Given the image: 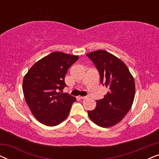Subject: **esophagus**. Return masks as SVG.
<instances>
[{"label": "esophagus", "instance_id": "34e87169", "mask_svg": "<svg viewBox=\"0 0 159 159\" xmlns=\"http://www.w3.org/2000/svg\"><path fill=\"white\" fill-rule=\"evenodd\" d=\"M80 99H85L86 98V96H80L79 97Z\"/></svg>", "mask_w": 159, "mask_h": 159}]
</instances>
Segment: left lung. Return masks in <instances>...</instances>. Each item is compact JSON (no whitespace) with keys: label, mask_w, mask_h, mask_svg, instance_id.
I'll return each mask as SVG.
<instances>
[{"label":"left lung","mask_w":159,"mask_h":159,"mask_svg":"<svg viewBox=\"0 0 159 159\" xmlns=\"http://www.w3.org/2000/svg\"><path fill=\"white\" fill-rule=\"evenodd\" d=\"M87 56L98 71L101 83L108 88L103 99L96 101L89 117L101 127H112L121 121L133 103L135 84L127 66L116 56L103 50L91 52Z\"/></svg>","instance_id":"8db88e82"}]
</instances>
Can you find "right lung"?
Returning a JSON list of instances; mask_svg holds the SVG:
<instances>
[{
	"mask_svg": "<svg viewBox=\"0 0 159 159\" xmlns=\"http://www.w3.org/2000/svg\"><path fill=\"white\" fill-rule=\"evenodd\" d=\"M79 56L53 52L36 62L23 80L26 103L43 125L53 127L66 119L75 97L62 93L65 75Z\"/></svg>",
	"mask_w": 159,
	"mask_h": 159,
	"instance_id": "1",
	"label": "right lung"
}]
</instances>
